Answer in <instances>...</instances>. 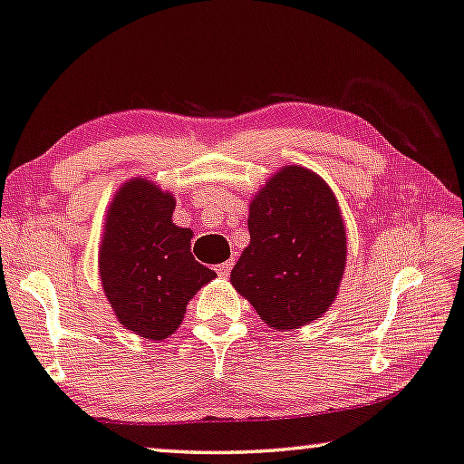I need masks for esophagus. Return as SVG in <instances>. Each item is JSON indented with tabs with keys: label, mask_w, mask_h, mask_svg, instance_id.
I'll use <instances>...</instances> for the list:
<instances>
[{
	"label": "esophagus",
	"mask_w": 464,
	"mask_h": 464,
	"mask_svg": "<svg viewBox=\"0 0 464 464\" xmlns=\"http://www.w3.org/2000/svg\"><path fill=\"white\" fill-rule=\"evenodd\" d=\"M231 268H233V260H227V262H223V265L217 266V273H218L220 276H229Z\"/></svg>",
	"instance_id": "1"
}]
</instances>
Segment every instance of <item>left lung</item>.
Returning a JSON list of instances; mask_svg holds the SVG:
<instances>
[{
  "label": "left lung",
  "instance_id": "left-lung-1",
  "mask_svg": "<svg viewBox=\"0 0 464 464\" xmlns=\"http://www.w3.org/2000/svg\"><path fill=\"white\" fill-rule=\"evenodd\" d=\"M250 246L231 271L235 289L276 329L302 327L331 306L345 266V229L319 175L285 166L250 204Z\"/></svg>",
  "mask_w": 464,
  "mask_h": 464
}]
</instances>
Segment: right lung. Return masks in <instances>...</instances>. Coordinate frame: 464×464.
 Instances as JSON below:
<instances>
[{"instance_id": "obj_1", "label": "right lung", "mask_w": 464, "mask_h": 464, "mask_svg": "<svg viewBox=\"0 0 464 464\" xmlns=\"http://www.w3.org/2000/svg\"><path fill=\"white\" fill-rule=\"evenodd\" d=\"M172 210L170 193L133 179L110 206L100 247L103 292L121 324L145 340L175 334L193 294L217 276L193 258V233L172 223Z\"/></svg>"}]
</instances>
